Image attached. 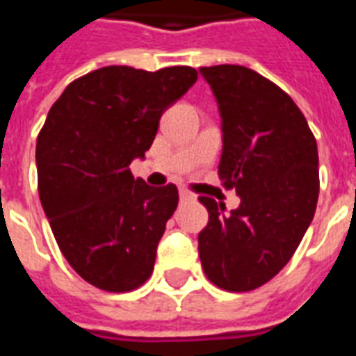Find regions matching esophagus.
<instances>
[{"mask_svg": "<svg viewBox=\"0 0 356 356\" xmlns=\"http://www.w3.org/2000/svg\"><path fill=\"white\" fill-rule=\"evenodd\" d=\"M179 196H181V200L185 202V200H193L194 196L191 193H188V191H185V188H181V191H179Z\"/></svg>", "mask_w": 356, "mask_h": 356, "instance_id": "obj_1", "label": "esophagus"}]
</instances>
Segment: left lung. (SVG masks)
<instances>
[{"label":"left lung","mask_w":356,"mask_h":356,"mask_svg":"<svg viewBox=\"0 0 356 356\" xmlns=\"http://www.w3.org/2000/svg\"><path fill=\"white\" fill-rule=\"evenodd\" d=\"M219 104V179L240 206L200 196L208 225L198 234L204 273L227 291H250L276 276L313 221L318 150L303 112L286 91L238 65L202 66Z\"/></svg>","instance_id":"1"}]
</instances>
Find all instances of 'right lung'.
<instances>
[{
    "label": "right lung",
    "mask_w": 356,
    "mask_h": 356,
    "mask_svg": "<svg viewBox=\"0 0 356 356\" xmlns=\"http://www.w3.org/2000/svg\"><path fill=\"white\" fill-rule=\"evenodd\" d=\"M196 80L191 66H104L51 106L35 143L40 200L66 261L99 290L131 291L154 270L177 186H148L129 163L145 158L163 110Z\"/></svg>",
    "instance_id": "1"
}]
</instances>
